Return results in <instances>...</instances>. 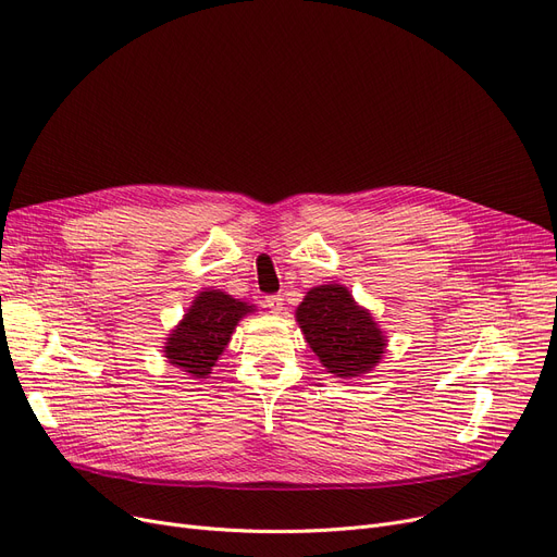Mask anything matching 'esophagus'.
I'll use <instances>...</instances> for the list:
<instances>
[{
    "label": "esophagus",
    "instance_id": "34e87169",
    "mask_svg": "<svg viewBox=\"0 0 557 557\" xmlns=\"http://www.w3.org/2000/svg\"><path fill=\"white\" fill-rule=\"evenodd\" d=\"M263 305H267L273 313H282L284 311V298L282 296H269L267 300H263Z\"/></svg>",
    "mask_w": 557,
    "mask_h": 557
}]
</instances>
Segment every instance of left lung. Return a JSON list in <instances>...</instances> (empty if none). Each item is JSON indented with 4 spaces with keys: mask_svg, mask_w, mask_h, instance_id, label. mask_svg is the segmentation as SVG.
I'll use <instances>...</instances> for the list:
<instances>
[{
    "mask_svg": "<svg viewBox=\"0 0 557 557\" xmlns=\"http://www.w3.org/2000/svg\"><path fill=\"white\" fill-rule=\"evenodd\" d=\"M296 320L318 361L338 379L363 376L386 355L388 336L343 284L309 288Z\"/></svg>",
    "mask_w": 557,
    "mask_h": 557,
    "instance_id": "8db88e82",
    "label": "left lung"
}]
</instances>
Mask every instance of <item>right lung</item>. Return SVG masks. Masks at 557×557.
<instances>
[{
    "mask_svg": "<svg viewBox=\"0 0 557 557\" xmlns=\"http://www.w3.org/2000/svg\"><path fill=\"white\" fill-rule=\"evenodd\" d=\"M255 311V305L232 298L221 288L200 290L181 323L166 334L162 345L166 363L191 379H208L239 320Z\"/></svg>",
    "mask_w": 557,
    "mask_h": 557,
    "instance_id": "right-lung-1",
    "label": "right lung"
}]
</instances>
